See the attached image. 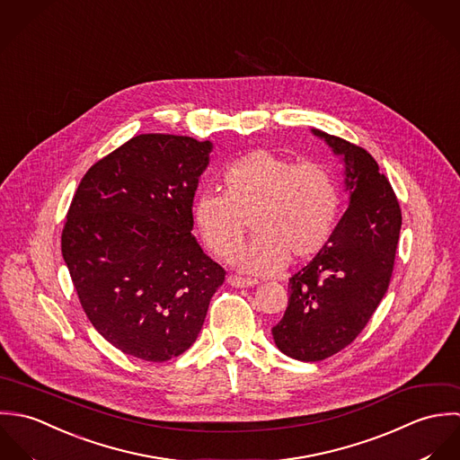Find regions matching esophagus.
<instances>
[{
  "label": "esophagus",
  "instance_id": "obj_1",
  "mask_svg": "<svg viewBox=\"0 0 460 460\" xmlns=\"http://www.w3.org/2000/svg\"><path fill=\"white\" fill-rule=\"evenodd\" d=\"M227 282L234 288H251V286H256L258 280L256 279H245V277L229 276L227 277Z\"/></svg>",
  "mask_w": 460,
  "mask_h": 460
}]
</instances>
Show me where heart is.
<instances>
[{"instance_id": "1", "label": "heart", "mask_w": 460, "mask_h": 460, "mask_svg": "<svg viewBox=\"0 0 460 460\" xmlns=\"http://www.w3.org/2000/svg\"><path fill=\"white\" fill-rule=\"evenodd\" d=\"M220 190L193 199V227L211 254L229 260L251 220L256 238L234 258L251 274H274L288 260L302 263L314 258L338 224L340 191L318 164H296L256 149L222 171Z\"/></svg>"}]
</instances>
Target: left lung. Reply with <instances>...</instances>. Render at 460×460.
Here are the masks:
<instances>
[{"instance_id": "obj_1", "label": "left lung", "mask_w": 460, "mask_h": 460, "mask_svg": "<svg viewBox=\"0 0 460 460\" xmlns=\"http://www.w3.org/2000/svg\"><path fill=\"white\" fill-rule=\"evenodd\" d=\"M345 162L349 209L329 243L289 279L277 349L298 361H323L349 347L387 291L402 227L398 199L367 149L320 129Z\"/></svg>"}]
</instances>
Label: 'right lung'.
Here are the masks:
<instances>
[{"mask_svg":"<svg viewBox=\"0 0 460 460\" xmlns=\"http://www.w3.org/2000/svg\"><path fill=\"white\" fill-rule=\"evenodd\" d=\"M211 142L147 133L93 164L62 231V256L95 331L164 363L197 340L226 270L190 233Z\"/></svg>","mask_w":460,"mask_h":460,"instance_id":"1","label":"right lung"}]
</instances>
